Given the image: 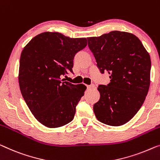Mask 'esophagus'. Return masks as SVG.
<instances>
[{"instance_id": "1", "label": "esophagus", "mask_w": 160, "mask_h": 160, "mask_svg": "<svg viewBox=\"0 0 160 160\" xmlns=\"http://www.w3.org/2000/svg\"><path fill=\"white\" fill-rule=\"evenodd\" d=\"M94 87H95V85H94L93 84H92V85H88L87 88H88V90H91V89H92V88H93Z\"/></svg>"}]
</instances>
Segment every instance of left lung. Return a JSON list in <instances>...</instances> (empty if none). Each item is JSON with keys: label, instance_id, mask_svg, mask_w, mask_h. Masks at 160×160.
<instances>
[{"label": "left lung", "instance_id": "8db88e82", "mask_svg": "<svg viewBox=\"0 0 160 160\" xmlns=\"http://www.w3.org/2000/svg\"><path fill=\"white\" fill-rule=\"evenodd\" d=\"M97 67L108 72L111 82L99 85L100 99L93 106L98 120L105 124H125L141 108L150 85L151 59L139 38L113 31L88 39Z\"/></svg>", "mask_w": 160, "mask_h": 160}]
</instances>
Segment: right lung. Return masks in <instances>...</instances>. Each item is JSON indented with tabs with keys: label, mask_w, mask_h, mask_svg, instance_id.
Instances as JSON below:
<instances>
[{
	"label": "right lung",
	"mask_w": 160,
	"mask_h": 160,
	"mask_svg": "<svg viewBox=\"0 0 160 160\" xmlns=\"http://www.w3.org/2000/svg\"><path fill=\"white\" fill-rule=\"evenodd\" d=\"M87 46L86 38H70L59 32L36 36L20 57L18 83L22 96L35 118L48 128L72 121L86 86L63 81L72 72L75 54Z\"/></svg>",
	"instance_id": "right-lung-1"
}]
</instances>
